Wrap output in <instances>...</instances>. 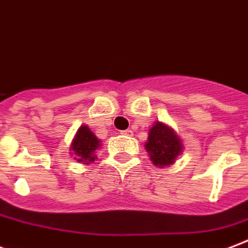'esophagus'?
Returning <instances> with one entry per match:
<instances>
[{"mask_svg": "<svg viewBox=\"0 0 248 248\" xmlns=\"http://www.w3.org/2000/svg\"><path fill=\"white\" fill-rule=\"evenodd\" d=\"M122 134H124V135H128V137H131L132 131L131 130H124V131H122Z\"/></svg>", "mask_w": 248, "mask_h": 248, "instance_id": "esophagus-1", "label": "esophagus"}]
</instances>
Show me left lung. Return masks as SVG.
Listing matches in <instances>:
<instances>
[{
    "label": "left lung",
    "mask_w": 248,
    "mask_h": 248,
    "mask_svg": "<svg viewBox=\"0 0 248 248\" xmlns=\"http://www.w3.org/2000/svg\"><path fill=\"white\" fill-rule=\"evenodd\" d=\"M145 149L149 154L151 161L156 166L164 168L171 165L182 154L183 145L173 128L162 122H156L149 128Z\"/></svg>",
    "instance_id": "obj_1"
}]
</instances>
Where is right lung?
<instances>
[{
    "label": "right lung",
    "mask_w": 248,
    "mask_h": 248,
    "mask_svg": "<svg viewBox=\"0 0 248 248\" xmlns=\"http://www.w3.org/2000/svg\"><path fill=\"white\" fill-rule=\"evenodd\" d=\"M100 147V140L90 127L86 124H82L75 134L73 143H71V151L75 155V160L82 164H90L96 158V149Z\"/></svg>",
    "instance_id": "add662e5"
}]
</instances>
